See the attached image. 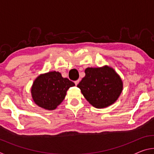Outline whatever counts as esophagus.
I'll return each mask as SVG.
<instances>
[{
    "label": "esophagus",
    "instance_id": "esophagus-1",
    "mask_svg": "<svg viewBox=\"0 0 154 154\" xmlns=\"http://www.w3.org/2000/svg\"><path fill=\"white\" fill-rule=\"evenodd\" d=\"M79 83V79L76 80V81H75V85H77Z\"/></svg>",
    "mask_w": 154,
    "mask_h": 154
}]
</instances>
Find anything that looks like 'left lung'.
<instances>
[{
  "label": "left lung",
  "instance_id": "left-lung-1",
  "mask_svg": "<svg viewBox=\"0 0 154 154\" xmlns=\"http://www.w3.org/2000/svg\"><path fill=\"white\" fill-rule=\"evenodd\" d=\"M85 73L77 87L91 105L101 109L116 102L122 92L123 83L112 68H87Z\"/></svg>",
  "mask_w": 154,
  "mask_h": 154
}]
</instances>
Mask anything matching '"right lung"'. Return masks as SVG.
Masks as SVG:
<instances>
[{"instance_id":"right-lung-1","label":"right lung","mask_w":154,"mask_h":154,"mask_svg":"<svg viewBox=\"0 0 154 154\" xmlns=\"http://www.w3.org/2000/svg\"><path fill=\"white\" fill-rule=\"evenodd\" d=\"M75 83L62 77L59 72L52 71L41 75L33 83L31 93L33 100L48 110H54L66 96V91Z\"/></svg>"}]
</instances>
